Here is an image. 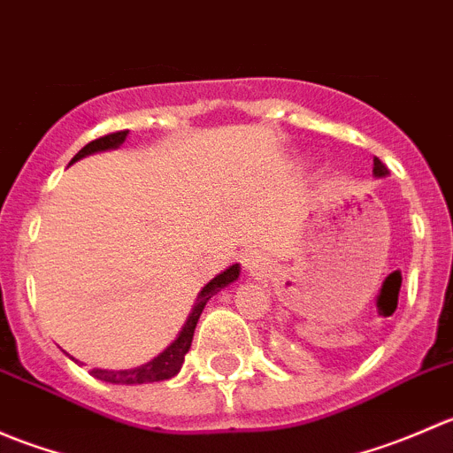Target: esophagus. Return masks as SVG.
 <instances>
[{
    "instance_id": "esophagus-1",
    "label": "esophagus",
    "mask_w": 453,
    "mask_h": 453,
    "mask_svg": "<svg viewBox=\"0 0 453 453\" xmlns=\"http://www.w3.org/2000/svg\"><path fill=\"white\" fill-rule=\"evenodd\" d=\"M260 265H263V256L256 252V250L243 254V267L248 269V272H256V269H258Z\"/></svg>"
}]
</instances>
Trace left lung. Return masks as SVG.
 Listing matches in <instances>:
<instances>
[{
	"mask_svg": "<svg viewBox=\"0 0 453 453\" xmlns=\"http://www.w3.org/2000/svg\"><path fill=\"white\" fill-rule=\"evenodd\" d=\"M372 175L377 177V180H379V177H388V175H390V171H388V168H386V164H383L379 157L372 159Z\"/></svg>",
	"mask_w": 453,
	"mask_h": 453,
	"instance_id": "1",
	"label": "left lung"
}]
</instances>
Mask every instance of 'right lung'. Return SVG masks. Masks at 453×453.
Segmentation results:
<instances>
[{"label":"right lung","instance_id":"1","mask_svg":"<svg viewBox=\"0 0 453 453\" xmlns=\"http://www.w3.org/2000/svg\"><path fill=\"white\" fill-rule=\"evenodd\" d=\"M127 135H129V131H116V134H109V135H104V138L89 142V144H85L83 149H81L79 153L74 155V159H72L70 164L79 162V159L87 157V155L100 153V150L120 149L122 142L127 140ZM239 276H241V265L239 263L230 265L226 272H221L219 276H214L212 280H210L208 285H205L203 289L199 291L197 300H195L193 311L188 313V319H186L184 326H181L180 335H177L175 340H173L171 344H168L166 349H164L162 353L157 355V357H153L150 362L142 364V366H138V368H127V370L94 368V370H91V374H94L96 379H100V381L120 383V386L153 383V381H164V379L175 377V374L181 370V364H184L186 353L190 350V344H193L195 326H197L199 315H201V311H203L205 303H208V300L212 298L214 294H219L221 289H226L227 285H232L234 280H239ZM70 359H74V357H70ZM74 362H76V359H74Z\"/></svg>","mask_w":453,"mask_h":453}]
</instances>
